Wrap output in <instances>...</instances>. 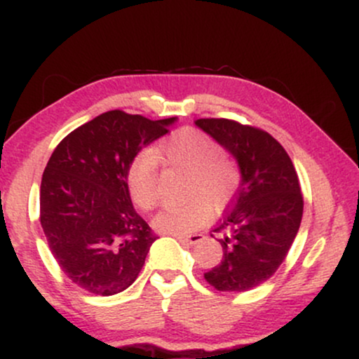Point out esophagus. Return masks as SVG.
Masks as SVG:
<instances>
[{"label":"esophagus","mask_w":359,"mask_h":359,"mask_svg":"<svg viewBox=\"0 0 359 359\" xmlns=\"http://www.w3.org/2000/svg\"><path fill=\"white\" fill-rule=\"evenodd\" d=\"M175 240H179L180 243H185V245H197L201 240H203V234L201 233H194V234H172Z\"/></svg>","instance_id":"esophagus-1"}]
</instances>
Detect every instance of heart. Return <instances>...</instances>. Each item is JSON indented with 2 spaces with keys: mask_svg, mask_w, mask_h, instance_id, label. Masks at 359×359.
Here are the masks:
<instances>
[{
  "mask_svg": "<svg viewBox=\"0 0 359 359\" xmlns=\"http://www.w3.org/2000/svg\"><path fill=\"white\" fill-rule=\"evenodd\" d=\"M189 174L182 205H174L155 216L154 226L165 234H189L208 219L209 211L221 212L236 192L240 170L229 158L222 156L216 140L203 131L184 128L163 140L154 151H142L128 168V189L133 203L143 211H150L158 203V163Z\"/></svg>",
  "mask_w": 359,
  "mask_h": 359,
  "instance_id": "b5f03b06",
  "label": "heart"
}]
</instances>
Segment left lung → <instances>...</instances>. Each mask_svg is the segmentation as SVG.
<instances>
[{
	"instance_id": "8db88e82",
	"label": "left lung",
	"mask_w": 359,
	"mask_h": 359,
	"mask_svg": "<svg viewBox=\"0 0 359 359\" xmlns=\"http://www.w3.org/2000/svg\"><path fill=\"white\" fill-rule=\"evenodd\" d=\"M196 125L236 158L241 174L231 209L214 229L222 259L204 278L219 292L251 290L278 270L297 236L304 212L297 172L285 148L259 128L226 118Z\"/></svg>"
}]
</instances>
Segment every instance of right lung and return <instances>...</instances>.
Instances as JSON below:
<instances>
[{
    "label": "right lung",
    "mask_w": 359,
    "mask_h": 359,
    "mask_svg": "<svg viewBox=\"0 0 359 359\" xmlns=\"http://www.w3.org/2000/svg\"><path fill=\"white\" fill-rule=\"evenodd\" d=\"M175 119L108 111L53 150L40 185V222L53 258L77 287L114 295L137 280L156 236L131 204L128 168Z\"/></svg>",
    "instance_id": "right-lung-1"
}]
</instances>
